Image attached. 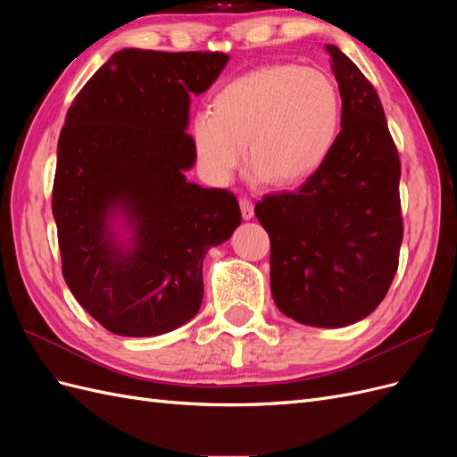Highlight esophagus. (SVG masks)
<instances>
[{"instance_id":"esophagus-1","label":"esophagus","mask_w":457,"mask_h":457,"mask_svg":"<svg viewBox=\"0 0 457 457\" xmlns=\"http://www.w3.org/2000/svg\"><path fill=\"white\" fill-rule=\"evenodd\" d=\"M240 212H242V217L245 220H250L253 217V204L247 200V198H242L240 200Z\"/></svg>"}]
</instances>
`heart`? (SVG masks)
I'll return each mask as SVG.
<instances>
[{
  "instance_id": "heart-1",
  "label": "heart",
  "mask_w": 457,
  "mask_h": 457,
  "mask_svg": "<svg viewBox=\"0 0 457 457\" xmlns=\"http://www.w3.org/2000/svg\"><path fill=\"white\" fill-rule=\"evenodd\" d=\"M341 123V95L329 74L270 64L220 89L213 110L192 118V141L205 173L227 183L245 156L257 179L294 187L320 168Z\"/></svg>"
}]
</instances>
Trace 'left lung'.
<instances>
[{
  "label": "left lung",
  "mask_w": 457,
  "mask_h": 457,
  "mask_svg": "<svg viewBox=\"0 0 457 457\" xmlns=\"http://www.w3.org/2000/svg\"><path fill=\"white\" fill-rule=\"evenodd\" d=\"M341 93V131L297 192L255 205L270 237V292L299 324L343 328L383 301L403 244L400 162L379 96L358 66L326 46Z\"/></svg>",
  "instance_id": "1"
}]
</instances>
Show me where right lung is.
Segmentation results:
<instances>
[{"mask_svg": "<svg viewBox=\"0 0 457 457\" xmlns=\"http://www.w3.org/2000/svg\"><path fill=\"white\" fill-rule=\"evenodd\" d=\"M227 62L212 51L121 49L68 108L53 185L62 274L116 336L154 337L192 320L205 253L242 223L232 192L185 175L196 163L190 95Z\"/></svg>", "mask_w": 457, "mask_h": 457, "instance_id": "1", "label": "right lung"}]
</instances>
